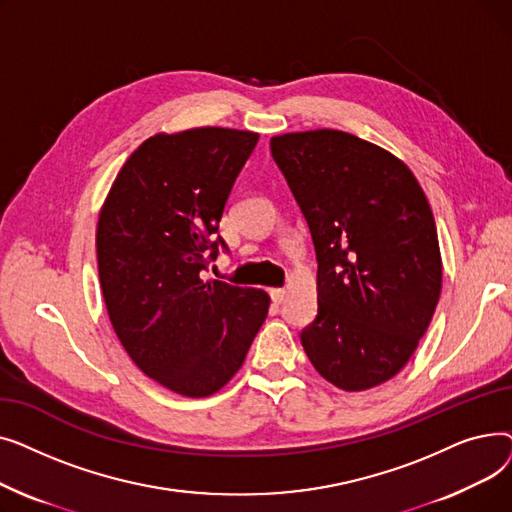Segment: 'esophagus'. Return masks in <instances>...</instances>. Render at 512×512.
Instances as JSON below:
<instances>
[{
    "mask_svg": "<svg viewBox=\"0 0 512 512\" xmlns=\"http://www.w3.org/2000/svg\"><path fill=\"white\" fill-rule=\"evenodd\" d=\"M270 297H272V301H274L276 305H280V303H284V299H286V290H284V288H272V290H270Z\"/></svg>",
    "mask_w": 512,
    "mask_h": 512,
    "instance_id": "esophagus-1",
    "label": "esophagus"
}]
</instances>
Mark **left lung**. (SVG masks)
Masks as SVG:
<instances>
[{
  "mask_svg": "<svg viewBox=\"0 0 512 512\" xmlns=\"http://www.w3.org/2000/svg\"><path fill=\"white\" fill-rule=\"evenodd\" d=\"M317 257V317L301 344L340 390L380 386L434 317L442 257L432 207L405 161L342 130L272 137Z\"/></svg>",
  "mask_w": 512,
  "mask_h": 512,
  "instance_id": "left-lung-1",
  "label": "left lung"
}]
</instances>
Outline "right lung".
Here are the masks:
<instances>
[{"label":"right lung","mask_w":512,"mask_h":512,"mask_svg":"<svg viewBox=\"0 0 512 512\" xmlns=\"http://www.w3.org/2000/svg\"><path fill=\"white\" fill-rule=\"evenodd\" d=\"M257 141L220 126L159 132L132 151L99 211V282L114 332L145 375L188 398L232 380L270 309L265 290L203 280L226 249L211 236Z\"/></svg>","instance_id":"obj_1"}]
</instances>
